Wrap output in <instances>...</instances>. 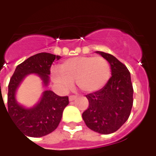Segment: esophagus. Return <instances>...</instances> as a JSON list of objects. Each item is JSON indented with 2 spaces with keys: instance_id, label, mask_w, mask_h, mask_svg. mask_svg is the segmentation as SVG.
<instances>
[{
  "instance_id": "1",
  "label": "esophagus",
  "mask_w": 156,
  "mask_h": 156,
  "mask_svg": "<svg viewBox=\"0 0 156 156\" xmlns=\"http://www.w3.org/2000/svg\"><path fill=\"white\" fill-rule=\"evenodd\" d=\"M76 98H77L76 95H70V96L69 97V100H70V101H72L75 100Z\"/></svg>"
}]
</instances>
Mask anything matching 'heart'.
Here are the masks:
<instances>
[{
    "instance_id": "b5f03b06",
    "label": "heart",
    "mask_w": 156,
    "mask_h": 156,
    "mask_svg": "<svg viewBox=\"0 0 156 156\" xmlns=\"http://www.w3.org/2000/svg\"><path fill=\"white\" fill-rule=\"evenodd\" d=\"M60 69L51 70L52 79L63 90H69L76 81L86 93L96 92L108 83L111 77L109 62L101 56H78L65 60Z\"/></svg>"
}]
</instances>
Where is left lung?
<instances>
[{
    "label": "left lung",
    "instance_id": "obj_1",
    "mask_svg": "<svg viewBox=\"0 0 156 156\" xmlns=\"http://www.w3.org/2000/svg\"><path fill=\"white\" fill-rule=\"evenodd\" d=\"M98 53L109 62L112 77L102 89L86 95L89 106L82 118L89 129L107 135L118 130L129 119L133 105V87L125 64L110 54Z\"/></svg>",
    "mask_w": 156,
    "mask_h": 156
}]
</instances>
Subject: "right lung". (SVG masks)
Masks as SVG:
<instances>
[{
  "label": "right lung",
  "instance_id": "right-lung-1",
  "mask_svg": "<svg viewBox=\"0 0 156 156\" xmlns=\"http://www.w3.org/2000/svg\"><path fill=\"white\" fill-rule=\"evenodd\" d=\"M55 58L59 59L60 56L46 52L34 55L16 66L9 81L6 111L16 126L27 136H44L55 130L61 121L63 109L69 104L67 96L60 97L51 90L44 92L41 101L31 108H23L15 99L16 90L27 74H37L48 86L50 69Z\"/></svg>",
  "mask_w": 156,
  "mask_h": 156
}]
</instances>
